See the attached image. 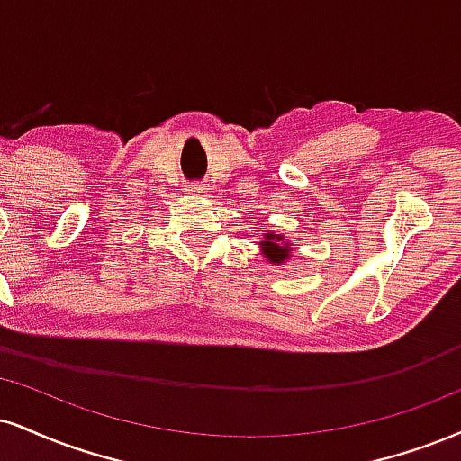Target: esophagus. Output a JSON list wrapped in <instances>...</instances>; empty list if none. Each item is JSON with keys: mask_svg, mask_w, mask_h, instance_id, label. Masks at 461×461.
Segmentation results:
<instances>
[{"mask_svg": "<svg viewBox=\"0 0 461 461\" xmlns=\"http://www.w3.org/2000/svg\"><path fill=\"white\" fill-rule=\"evenodd\" d=\"M188 195H203L206 193V188H203V185H197V182H193V185L186 186Z\"/></svg>", "mask_w": 461, "mask_h": 461, "instance_id": "1", "label": "esophagus"}]
</instances>
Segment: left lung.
Returning a JSON list of instances; mask_svg holds the SVG:
<instances>
[{
    "label": "left lung",
    "mask_w": 461,
    "mask_h": 461,
    "mask_svg": "<svg viewBox=\"0 0 461 461\" xmlns=\"http://www.w3.org/2000/svg\"><path fill=\"white\" fill-rule=\"evenodd\" d=\"M259 249H262L266 262H270L273 266H281L292 258L294 245L285 236L275 234V231H266L264 240L259 242Z\"/></svg>",
    "instance_id": "8db88e82"
}]
</instances>
